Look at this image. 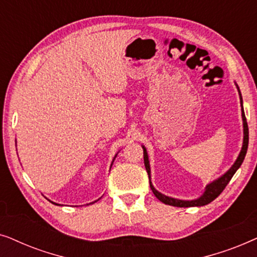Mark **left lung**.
Instances as JSON below:
<instances>
[{"mask_svg": "<svg viewBox=\"0 0 257 257\" xmlns=\"http://www.w3.org/2000/svg\"><path fill=\"white\" fill-rule=\"evenodd\" d=\"M235 85H236V89L238 91V96H240L242 124H243V143H242V149L240 151V153H238L236 160H235V163L231 165V167L229 168V170H228L224 174L221 175L220 178H217V179H215V180H213L212 182H209V184H207L205 187V192H203L202 195L199 196L198 199H194V200L175 199V198H172V196L165 195V194H163V193H160L159 191H157V189L154 188V186L152 185V181H151V166H150L149 154H147L146 147L142 145L143 150H144V164H145V168L147 171V174H149L151 189H152L153 194L157 196V199H159L161 202L165 203V205H170V206H174V207H200V206L208 205L209 202H212L214 199H216L217 196L221 194V192L223 191L224 187L228 185V182L230 181V179L233 178L235 172L240 168L242 163H243L245 153H247V150H248L249 132H248L247 119H245L244 111H243V100H242L241 91H240V89H238L236 83H235Z\"/></svg>", "mask_w": 257, "mask_h": 257, "instance_id": "left-lung-1", "label": "left lung"}]
</instances>
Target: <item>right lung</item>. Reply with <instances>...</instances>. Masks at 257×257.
<instances>
[{"mask_svg": "<svg viewBox=\"0 0 257 257\" xmlns=\"http://www.w3.org/2000/svg\"><path fill=\"white\" fill-rule=\"evenodd\" d=\"M118 154V153H117ZM117 154H115V156H114V158H113V160H112V164H113V161H114V159H115V157H117ZM112 164H111V166H112ZM110 170H111V167H110ZM98 200H99V199H98ZM96 201H97V200H96ZM96 201H93V202H96ZM52 202V201H51ZM93 202H91V203H93ZM52 203H54V205H58V203H56V202H52Z\"/></svg>", "mask_w": 257, "mask_h": 257, "instance_id": "add662e5", "label": "right lung"}]
</instances>
